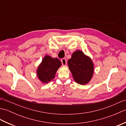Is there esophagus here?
Instances as JSON below:
<instances>
[{
	"instance_id": "1",
	"label": "esophagus",
	"mask_w": 126,
	"mask_h": 126,
	"mask_svg": "<svg viewBox=\"0 0 126 126\" xmlns=\"http://www.w3.org/2000/svg\"><path fill=\"white\" fill-rule=\"evenodd\" d=\"M61 62L62 65L63 66H65L66 65V63H67V62H66V60L65 58H62L61 59Z\"/></svg>"
}]
</instances>
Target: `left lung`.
I'll return each instance as SVG.
<instances>
[{
	"label": "left lung",
	"mask_w": 126,
	"mask_h": 126,
	"mask_svg": "<svg viewBox=\"0 0 126 126\" xmlns=\"http://www.w3.org/2000/svg\"><path fill=\"white\" fill-rule=\"evenodd\" d=\"M68 64L74 81L81 85L88 84L92 79L94 66L92 60L82 51L77 50L68 61Z\"/></svg>",
	"instance_id": "8db88e82"
}]
</instances>
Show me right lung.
<instances>
[{
	"instance_id": "add662e5",
	"label": "right lung",
	"mask_w": 126,
	"mask_h": 126,
	"mask_svg": "<svg viewBox=\"0 0 126 126\" xmlns=\"http://www.w3.org/2000/svg\"><path fill=\"white\" fill-rule=\"evenodd\" d=\"M61 65V62L58 58L45 56L37 69L38 79L44 84L50 82L55 78L56 72Z\"/></svg>"
}]
</instances>
